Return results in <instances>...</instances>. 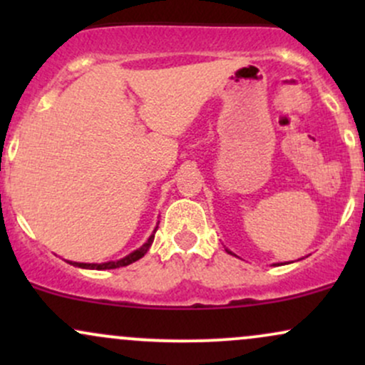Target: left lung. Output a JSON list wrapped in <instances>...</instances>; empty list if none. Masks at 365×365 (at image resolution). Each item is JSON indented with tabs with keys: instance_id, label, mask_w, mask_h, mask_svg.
Wrapping results in <instances>:
<instances>
[{
	"instance_id": "1",
	"label": "left lung",
	"mask_w": 365,
	"mask_h": 365,
	"mask_svg": "<svg viewBox=\"0 0 365 365\" xmlns=\"http://www.w3.org/2000/svg\"><path fill=\"white\" fill-rule=\"evenodd\" d=\"M226 252H228V254H232V255H235V254L232 252V250H228V249H226ZM278 264H279V262H278ZM274 266H276V264H274Z\"/></svg>"
}]
</instances>
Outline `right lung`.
<instances>
[{"mask_svg":"<svg viewBox=\"0 0 365 365\" xmlns=\"http://www.w3.org/2000/svg\"><path fill=\"white\" fill-rule=\"evenodd\" d=\"M158 226L154 228L153 235L148 238V242H145L144 245L139 247L137 250H133V252H130L128 255H125L123 259H118V261H108V262H101V264H96V262H73V261H66L68 264H72L75 267H82V269H116V267H123V266H128V264L139 261L140 257H144V254L148 252L150 244H153L154 240V233H156Z\"/></svg>","mask_w":365,"mask_h":365,"instance_id":"right-lung-1","label":"right lung"}]
</instances>
